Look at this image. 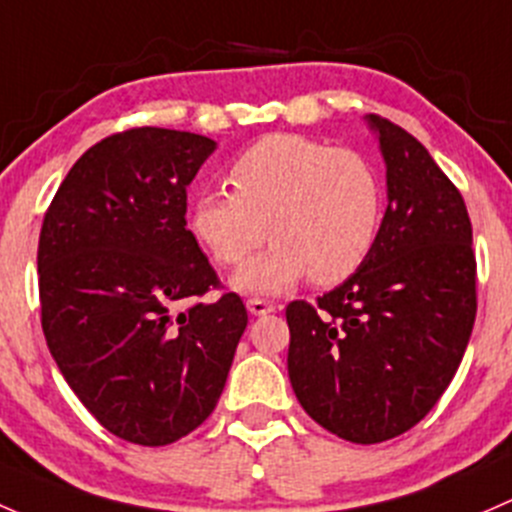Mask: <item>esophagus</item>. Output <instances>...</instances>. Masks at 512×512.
I'll return each mask as SVG.
<instances>
[{
    "label": "esophagus",
    "mask_w": 512,
    "mask_h": 512,
    "mask_svg": "<svg viewBox=\"0 0 512 512\" xmlns=\"http://www.w3.org/2000/svg\"><path fill=\"white\" fill-rule=\"evenodd\" d=\"M246 308H249L251 315L273 313V303H268V300H261V298H249L246 300Z\"/></svg>",
    "instance_id": "obj_1"
}]
</instances>
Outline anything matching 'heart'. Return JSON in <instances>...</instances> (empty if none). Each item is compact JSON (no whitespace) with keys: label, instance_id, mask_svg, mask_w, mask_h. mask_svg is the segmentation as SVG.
Wrapping results in <instances>:
<instances>
[{"label":"heart","instance_id":"b5f03b06","mask_svg":"<svg viewBox=\"0 0 512 512\" xmlns=\"http://www.w3.org/2000/svg\"><path fill=\"white\" fill-rule=\"evenodd\" d=\"M231 192L204 189L189 204V231L219 266H239L268 236L271 249L231 286L278 295L303 278L320 286L362 268L379 239L384 192L370 160L305 135L276 133L231 162Z\"/></svg>","mask_w":512,"mask_h":512}]
</instances>
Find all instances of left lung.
I'll return each mask as SVG.
<instances>
[{"mask_svg":"<svg viewBox=\"0 0 512 512\" xmlns=\"http://www.w3.org/2000/svg\"><path fill=\"white\" fill-rule=\"evenodd\" d=\"M387 167L370 258L310 305L286 308L288 377L300 407L352 444L419 424L451 384L476 320L473 229L461 192L424 145L367 115Z\"/></svg>","mask_w":512,"mask_h":512,"instance_id":"left-lung-1","label":"left lung"}]
</instances>
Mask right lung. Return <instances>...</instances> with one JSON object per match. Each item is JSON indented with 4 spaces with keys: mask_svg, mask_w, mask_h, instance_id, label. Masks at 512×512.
Wrapping results in <instances>:
<instances>
[{
    "mask_svg": "<svg viewBox=\"0 0 512 512\" xmlns=\"http://www.w3.org/2000/svg\"><path fill=\"white\" fill-rule=\"evenodd\" d=\"M217 142L167 128L100 140L71 167L39 236L46 345L110 434L167 446L217 407L249 315L187 229V187ZM197 299L184 314L171 308Z\"/></svg>",
    "mask_w": 512,
    "mask_h": 512,
    "instance_id": "obj_1",
    "label": "right lung"
}]
</instances>
